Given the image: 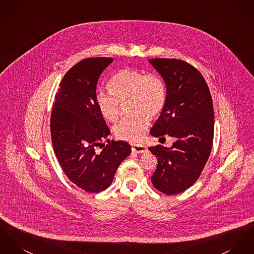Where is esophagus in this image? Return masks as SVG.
Masks as SVG:
<instances>
[{
	"label": "esophagus",
	"instance_id": "obj_1",
	"mask_svg": "<svg viewBox=\"0 0 254 254\" xmlns=\"http://www.w3.org/2000/svg\"><path fill=\"white\" fill-rule=\"evenodd\" d=\"M131 150L133 153H137V154H144L148 151L147 148L144 146H132Z\"/></svg>",
	"mask_w": 254,
	"mask_h": 254
}]
</instances>
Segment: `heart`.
I'll use <instances>...</instances> for the list:
<instances>
[{
    "mask_svg": "<svg viewBox=\"0 0 254 254\" xmlns=\"http://www.w3.org/2000/svg\"><path fill=\"white\" fill-rule=\"evenodd\" d=\"M110 91H98L96 103L100 114L110 122L117 121L120 105L131 100L133 119L123 120L114 127L118 139L140 143L145 137L150 121L146 114L155 117L161 113L166 103V86L156 73L146 74L137 69L125 68L108 81Z\"/></svg>",
    "mask_w": 254,
    "mask_h": 254,
    "instance_id": "heart-1",
    "label": "heart"
}]
</instances>
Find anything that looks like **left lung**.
<instances>
[{
    "label": "left lung",
    "instance_id": "obj_1",
    "mask_svg": "<svg viewBox=\"0 0 254 254\" xmlns=\"http://www.w3.org/2000/svg\"><path fill=\"white\" fill-rule=\"evenodd\" d=\"M149 62L164 79L167 90L165 106L150 133L176 138L171 148H149L158 162L151 180L158 191L176 195L195 183L211 154L213 99L205 79L190 64L177 59Z\"/></svg>",
    "mask_w": 254,
    "mask_h": 254
}]
</instances>
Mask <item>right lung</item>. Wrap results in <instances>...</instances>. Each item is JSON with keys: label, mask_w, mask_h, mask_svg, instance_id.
<instances>
[{"label": "right lung", "mask_w": 254, "mask_h": 254, "mask_svg": "<svg viewBox=\"0 0 254 254\" xmlns=\"http://www.w3.org/2000/svg\"><path fill=\"white\" fill-rule=\"evenodd\" d=\"M112 61L88 58L73 65L60 83L51 112V139L59 163L69 181L92 193L111 185L119 165L131 153L127 142L107 139L110 129L96 103L98 77ZM103 139L109 141L105 147H101Z\"/></svg>", "instance_id": "add662e5"}]
</instances>
